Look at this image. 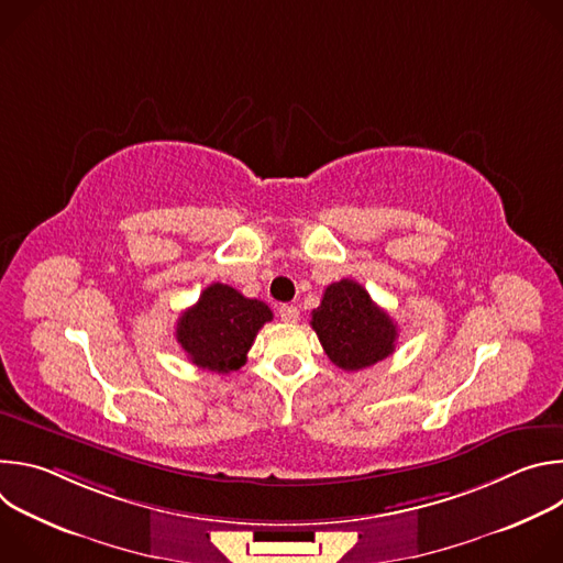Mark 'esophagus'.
<instances>
[{
	"label": "esophagus",
	"instance_id": "esophagus-1",
	"mask_svg": "<svg viewBox=\"0 0 563 563\" xmlns=\"http://www.w3.org/2000/svg\"><path fill=\"white\" fill-rule=\"evenodd\" d=\"M278 316H280V320H285V323H298L300 311L296 305H280Z\"/></svg>",
	"mask_w": 563,
	"mask_h": 563
}]
</instances>
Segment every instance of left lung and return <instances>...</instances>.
Returning a JSON list of instances; mask_svg holds the SVG:
<instances>
[{
  "mask_svg": "<svg viewBox=\"0 0 563 563\" xmlns=\"http://www.w3.org/2000/svg\"><path fill=\"white\" fill-rule=\"evenodd\" d=\"M313 332L334 365L365 369L394 352L398 330L387 311L350 278L332 283L311 311Z\"/></svg>",
  "mask_w": 563,
  "mask_h": 563,
  "instance_id": "obj_1",
  "label": "left lung"
}]
</instances>
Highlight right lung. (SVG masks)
<instances>
[{"label":"right lung","instance_id":"1","mask_svg":"<svg viewBox=\"0 0 563 563\" xmlns=\"http://www.w3.org/2000/svg\"><path fill=\"white\" fill-rule=\"evenodd\" d=\"M272 318L274 313L263 300L213 283L194 307L183 311L176 339L194 365L229 374L245 365L258 330Z\"/></svg>","mask_w":563,"mask_h":563}]
</instances>
